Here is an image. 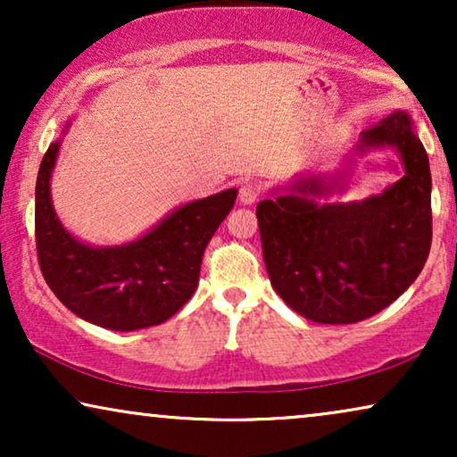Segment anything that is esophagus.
I'll return each instance as SVG.
<instances>
[{
	"label": "esophagus",
	"mask_w": 457,
	"mask_h": 457,
	"mask_svg": "<svg viewBox=\"0 0 457 457\" xmlns=\"http://www.w3.org/2000/svg\"><path fill=\"white\" fill-rule=\"evenodd\" d=\"M260 195V187L253 185V183H245L241 185L239 189V204L241 205H252L255 204V199Z\"/></svg>",
	"instance_id": "34e87169"
}]
</instances>
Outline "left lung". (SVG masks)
<instances>
[{"instance_id":"8db88e82","label":"left lung","mask_w":457,"mask_h":457,"mask_svg":"<svg viewBox=\"0 0 457 457\" xmlns=\"http://www.w3.org/2000/svg\"><path fill=\"white\" fill-rule=\"evenodd\" d=\"M372 149H391L403 168L380 195L324 202L347 189L349 160L341 172L302 174L255 210L274 291L312 322L353 324L378 314L414 283L428 258L433 180L411 118L395 110L366 129L355 155Z\"/></svg>"}]
</instances>
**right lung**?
<instances>
[{"instance_id":"obj_1","label":"right lung","mask_w":457,"mask_h":457,"mask_svg":"<svg viewBox=\"0 0 457 457\" xmlns=\"http://www.w3.org/2000/svg\"><path fill=\"white\" fill-rule=\"evenodd\" d=\"M60 145L54 141L43 155L35 187L37 255L49 289L72 314L102 328L129 333L166 322L195 293L204 252L233 210L237 189L179 205L135 241L89 245L55 216L49 180Z\"/></svg>"}]
</instances>
